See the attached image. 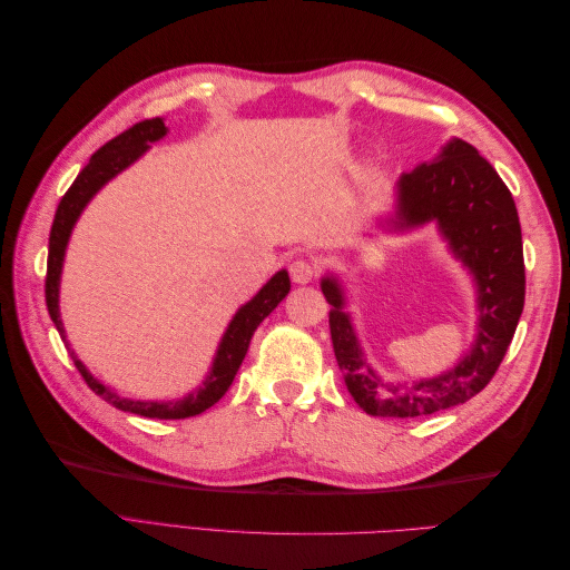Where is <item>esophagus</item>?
<instances>
[{"label":"esophagus","instance_id":"34e87169","mask_svg":"<svg viewBox=\"0 0 570 570\" xmlns=\"http://www.w3.org/2000/svg\"><path fill=\"white\" fill-rule=\"evenodd\" d=\"M289 278L306 285V283H314L318 278V268L312 262H304V258H297V262L289 264Z\"/></svg>","mask_w":570,"mask_h":570}]
</instances>
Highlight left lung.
<instances>
[{
    "label": "left lung",
    "mask_w": 570,
    "mask_h": 570,
    "mask_svg": "<svg viewBox=\"0 0 570 570\" xmlns=\"http://www.w3.org/2000/svg\"><path fill=\"white\" fill-rule=\"evenodd\" d=\"M438 220L442 235L469 266L480 292V325L473 350L461 364L433 381L385 385L364 366L342 292L325 278L321 289L331 312L337 366L354 402L371 416L416 419L473 400L502 366L525 302V264L519 212L504 180L478 149L463 140L444 147L435 161L421 164L396 183L394 228Z\"/></svg>",
    "instance_id": "obj_1"
}]
</instances>
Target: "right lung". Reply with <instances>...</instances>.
<instances>
[{
  "label": "right lung",
  "mask_w": 570,
  "mask_h": 570,
  "mask_svg": "<svg viewBox=\"0 0 570 570\" xmlns=\"http://www.w3.org/2000/svg\"><path fill=\"white\" fill-rule=\"evenodd\" d=\"M164 135H166V126L161 118L140 120V124H135L126 132L116 135L114 140H109L105 147H99L92 154L90 164L80 170L73 185L68 187L66 195L61 197V202L57 206V214H55V223H51V233H49V256H47V278H45L47 312H49L51 321H55L61 337H63V325L59 318V278H61L66 243H68V237H71L73 223L78 220L80 212L85 209V204L92 199V195L101 185L111 180L116 174H120L126 166H130L147 149L149 142L159 140V137H164ZM287 292H289V275H287V271H278L262 287V292H258V295L249 304H245L235 314L226 335H223L212 373L206 375V381L199 390L187 394L180 402L120 400V396L114 394L109 387L95 381V377L88 373V368L80 364L73 352H71V358H73L78 373L82 375V381L88 383V387L95 394H99L101 400H107L109 404H114L120 411H130V413H137V416L161 419V421L197 416V413L214 406L220 396L228 392L239 366H243V358L249 350V342H252V335L258 327V323H262L273 312V308L287 297Z\"/></svg>",
  "instance_id": "1"
}]
</instances>
